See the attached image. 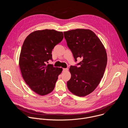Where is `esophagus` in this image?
<instances>
[{
  "label": "esophagus",
  "mask_w": 128,
  "mask_h": 128,
  "mask_svg": "<svg viewBox=\"0 0 128 128\" xmlns=\"http://www.w3.org/2000/svg\"><path fill=\"white\" fill-rule=\"evenodd\" d=\"M68 68H63V71H68Z\"/></svg>",
  "instance_id": "34e87169"
}]
</instances>
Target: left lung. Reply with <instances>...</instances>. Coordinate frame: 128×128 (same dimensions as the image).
<instances>
[{
  "label": "left lung",
  "instance_id": "left-lung-1",
  "mask_svg": "<svg viewBox=\"0 0 128 128\" xmlns=\"http://www.w3.org/2000/svg\"><path fill=\"white\" fill-rule=\"evenodd\" d=\"M68 47L77 61V66H71V77L67 88L74 94L86 96L95 90L103 76L107 65L105 48L94 32L89 29H77L64 32Z\"/></svg>",
  "mask_w": 128,
  "mask_h": 128
}]
</instances>
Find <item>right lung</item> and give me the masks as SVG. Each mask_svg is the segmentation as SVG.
<instances>
[{
  "label": "right lung",
  "mask_w": 128,
  "mask_h": 128,
  "mask_svg": "<svg viewBox=\"0 0 128 128\" xmlns=\"http://www.w3.org/2000/svg\"><path fill=\"white\" fill-rule=\"evenodd\" d=\"M63 38L62 32L45 29L30 33L25 40L19 66L25 82L34 92L43 96L54 89L62 68L48 64L52 60V51Z\"/></svg>",
  "instance_id": "1"
}]
</instances>
